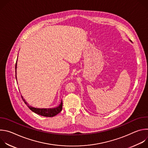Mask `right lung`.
Returning <instances> with one entry per match:
<instances>
[{"label": "right lung", "mask_w": 148, "mask_h": 148, "mask_svg": "<svg viewBox=\"0 0 148 148\" xmlns=\"http://www.w3.org/2000/svg\"><path fill=\"white\" fill-rule=\"evenodd\" d=\"M16 66H17V62H16V66H15V70H16ZM22 98V99L25 102V103L27 105V106L29 107V108L34 112V113L43 116H47V117H53L56 115H57L58 113H60L62 111V102L61 101V102L60 105L58 107L54 108H50V109H40V108H33L29 104L27 103L26 101L23 98V97L21 95Z\"/></svg>", "instance_id": "1"}]
</instances>
